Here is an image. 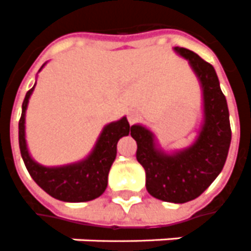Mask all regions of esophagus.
I'll use <instances>...</instances> for the list:
<instances>
[{"instance_id": "esophagus-1", "label": "esophagus", "mask_w": 251, "mask_h": 251, "mask_svg": "<svg viewBox=\"0 0 251 251\" xmlns=\"http://www.w3.org/2000/svg\"><path fill=\"white\" fill-rule=\"evenodd\" d=\"M138 119H139V113L136 111H131L128 113V123L129 124H134V123L138 122Z\"/></svg>"}]
</instances>
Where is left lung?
I'll return each instance as SVG.
<instances>
[{"label": "left lung", "mask_w": 251, "mask_h": 251, "mask_svg": "<svg viewBox=\"0 0 251 251\" xmlns=\"http://www.w3.org/2000/svg\"><path fill=\"white\" fill-rule=\"evenodd\" d=\"M189 60L202 88L204 122L197 140L184 150L166 154L157 149L154 135L135 124L131 136L136 140V159L145 168L146 189L162 201H191L214 182L225 166L231 143L228 106L214 66L196 52L174 47Z\"/></svg>", "instance_id": "obj_1"}]
</instances>
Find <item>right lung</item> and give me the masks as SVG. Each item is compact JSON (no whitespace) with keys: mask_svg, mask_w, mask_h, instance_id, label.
I'll return each instance as SVG.
<instances>
[{"mask_svg":"<svg viewBox=\"0 0 251 251\" xmlns=\"http://www.w3.org/2000/svg\"><path fill=\"white\" fill-rule=\"evenodd\" d=\"M33 88L26 92L19 122V145L28 173L44 192L62 201L81 202L97 199L105 192L108 185V173L116 158L117 142L129 134L131 127L127 117L104 127L93 151L86 159L66 166L46 168L35 162L26 149L25 111Z\"/></svg>","mask_w":251,"mask_h":251,"instance_id":"right-lung-1","label":"right lung"}]
</instances>
